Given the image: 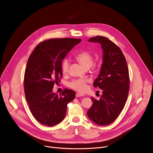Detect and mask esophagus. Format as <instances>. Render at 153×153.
I'll return each instance as SVG.
<instances>
[{
    "instance_id": "34e87169",
    "label": "esophagus",
    "mask_w": 153,
    "mask_h": 153,
    "mask_svg": "<svg viewBox=\"0 0 153 153\" xmlns=\"http://www.w3.org/2000/svg\"><path fill=\"white\" fill-rule=\"evenodd\" d=\"M84 94H81V93H79V92H77V93H76V97H81V96H84Z\"/></svg>"
}]
</instances>
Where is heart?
<instances>
[{
    "label": "heart",
    "mask_w": 153,
    "mask_h": 153,
    "mask_svg": "<svg viewBox=\"0 0 153 153\" xmlns=\"http://www.w3.org/2000/svg\"><path fill=\"white\" fill-rule=\"evenodd\" d=\"M77 60L85 69L89 68L93 64L94 57L91 52L87 51H82L76 56ZM70 61L68 59L65 58L61 62V71L62 73L65 74L69 71ZM68 86L74 90L83 92L87 89V81L84 79H76L69 82Z\"/></svg>",
    "instance_id": "obj_1"
}]
</instances>
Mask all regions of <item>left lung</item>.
Instances as JSON below:
<instances>
[{"label":"left lung","mask_w":153,"mask_h":153,"mask_svg":"<svg viewBox=\"0 0 153 153\" xmlns=\"http://www.w3.org/2000/svg\"><path fill=\"white\" fill-rule=\"evenodd\" d=\"M89 42L101 44L103 50V63L99 76L94 82L102 94L99 100L91 97L93 104L87 112L89 118L99 126L114 122L123 111L129 90V70L121 49L113 42L102 36H96Z\"/></svg>","instance_id":"8db88e82"}]
</instances>
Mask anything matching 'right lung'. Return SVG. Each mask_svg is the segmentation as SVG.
Masks as SVG:
<instances>
[{
	"label": "right lung",
	"mask_w": 153,
	"mask_h": 153,
	"mask_svg": "<svg viewBox=\"0 0 153 153\" xmlns=\"http://www.w3.org/2000/svg\"><path fill=\"white\" fill-rule=\"evenodd\" d=\"M81 39L56 38L39 43L30 55L25 70L24 87L30 112L41 124L52 126L65 117L67 105L76 97L74 91L65 89L60 96L52 92L62 76L61 62Z\"/></svg>",
	"instance_id": "right-lung-1"
}]
</instances>
